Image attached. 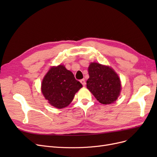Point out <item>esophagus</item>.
Instances as JSON below:
<instances>
[{"instance_id":"esophagus-1","label":"esophagus","mask_w":157,"mask_h":157,"mask_svg":"<svg viewBox=\"0 0 157 157\" xmlns=\"http://www.w3.org/2000/svg\"><path fill=\"white\" fill-rule=\"evenodd\" d=\"M80 82H81V84L83 85L84 86H85V84H86V82H85V80H84V79H82V80H80Z\"/></svg>"}]
</instances>
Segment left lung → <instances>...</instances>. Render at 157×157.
I'll use <instances>...</instances> for the list:
<instances>
[{"mask_svg": "<svg viewBox=\"0 0 157 157\" xmlns=\"http://www.w3.org/2000/svg\"><path fill=\"white\" fill-rule=\"evenodd\" d=\"M87 88L102 104L114 103L119 96L121 83L118 75L111 67L98 63H90Z\"/></svg>", "mask_w": 157, "mask_h": 157, "instance_id": "left-lung-1", "label": "left lung"}]
</instances>
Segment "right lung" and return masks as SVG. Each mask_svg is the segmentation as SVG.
<instances>
[{
  "label": "right lung",
  "mask_w": 157,
  "mask_h": 157,
  "mask_svg": "<svg viewBox=\"0 0 157 157\" xmlns=\"http://www.w3.org/2000/svg\"><path fill=\"white\" fill-rule=\"evenodd\" d=\"M82 87L71 71L64 65L52 67L41 84L42 94L51 105L58 109L68 106L75 94Z\"/></svg>",
  "instance_id": "1"
}]
</instances>
